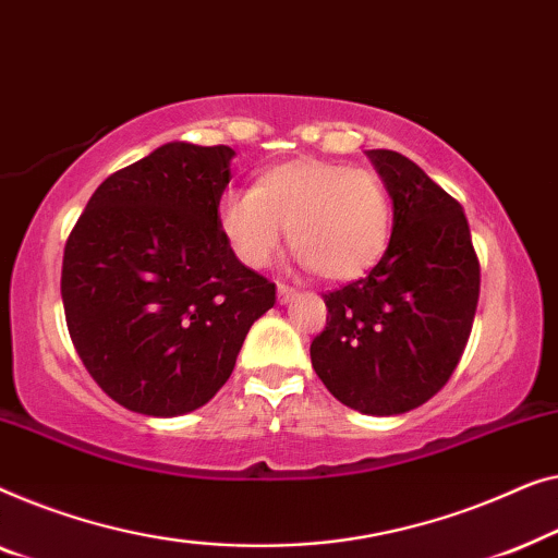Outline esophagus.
I'll list each match as a JSON object with an SVG mask.
<instances>
[{
    "label": "esophagus",
    "instance_id": "esophagus-1",
    "mask_svg": "<svg viewBox=\"0 0 558 558\" xmlns=\"http://www.w3.org/2000/svg\"><path fill=\"white\" fill-rule=\"evenodd\" d=\"M295 295H298V290H295L293 286H288V282H278V301H280V303L293 301Z\"/></svg>",
    "mask_w": 558,
    "mask_h": 558
}]
</instances>
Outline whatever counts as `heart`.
Instances as JSON below:
<instances>
[{
  "mask_svg": "<svg viewBox=\"0 0 558 558\" xmlns=\"http://www.w3.org/2000/svg\"><path fill=\"white\" fill-rule=\"evenodd\" d=\"M219 230L250 268H265L282 245L324 280H356L389 242L391 204L368 169L303 159L265 169L253 190H230L217 207Z\"/></svg>",
  "mask_w": 558,
  "mask_h": 558,
  "instance_id": "obj_1",
  "label": "heart"
}]
</instances>
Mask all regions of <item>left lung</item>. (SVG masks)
I'll list each match as a JSON object with an SVG mask.
<instances>
[{
  "mask_svg": "<svg viewBox=\"0 0 558 558\" xmlns=\"http://www.w3.org/2000/svg\"><path fill=\"white\" fill-rule=\"evenodd\" d=\"M395 202L381 260L324 295L311 343L318 379L341 404L376 417L425 404L450 379L473 331L481 260L460 202L397 151H368Z\"/></svg>",
  "mask_w": 558,
  "mask_h": 558,
  "instance_id": "obj_1",
  "label": "left lung"
}]
</instances>
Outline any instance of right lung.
Returning a JSON list of instances; mask_svg holds the SVG:
<instances>
[{
  "instance_id": "obj_1",
  "label": "right lung",
  "mask_w": 558,
  "mask_h": 558,
  "mask_svg": "<svg viewBox=\"0 0 558 558\" xmlns=\"http://www.w3.org/2000/svg\"><path fill=\"white\" fill-rule=\"evenodd\" d=\"M230 146L163 144L93 192L62 253L77 356L113 402L151 417L207 404L230 379L276 282L219 230Z\"/></svg>"
}]
</instances>
